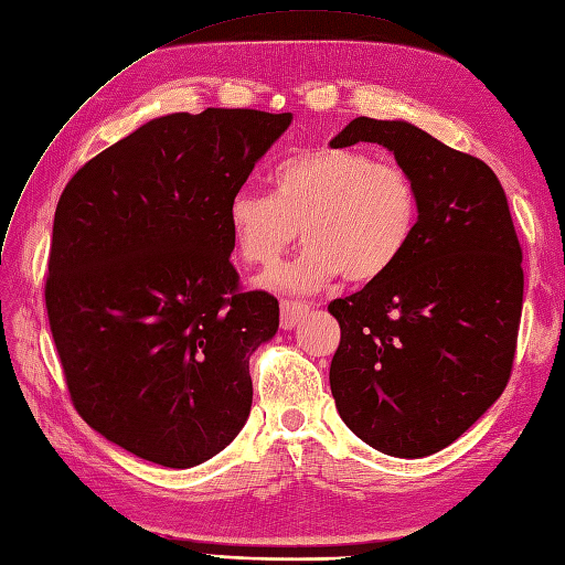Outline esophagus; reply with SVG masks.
Masks as SVG:
<instances>
[{
	"label": "esophagus",
	"mask_w": 565,
	"mask_h": 565,
	"mask_svg": "<svg viewBox=\"0 0 565 565\" xmlns=\"http://www.w3.org/2000/svg\"><path fill=\"white\" fill-rule=\"evenodd\" d=\"M280 311H282V320L280 326L285 330H292L299 320H303V316H309V303L303 301H292V299H282L280 301Z\"/></svg>",
	"instance_id": "34e87169"
}]
</instances>
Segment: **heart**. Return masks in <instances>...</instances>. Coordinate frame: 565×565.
Returning a JSON list of instances; mask_svg holds the SVG:
<instances>
[{
  "label": "heart",
  "instance_id": "obj_1",
  "mask_svg": "<svg viewBox=\"0 0 565 565\" xmlns=\"http://www.w3.org/2000/svg\"><path fill=\"white\" fill-rule=\"evenodd\" d=\"M270 188L237 190L225 221L242 262L258 268L276 266L301 227L307 249L270 276L287 292H313L340 273L349 282L377 280L418 231L416 180L369 151H303L276 166Z\"/></svg>",
  "mask_w": 565,
  "mask_h": 565
}]
</instances>
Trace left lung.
Here are the masks:
<instances>
[{
	"instance_id": "left-lung-1",
	"label": "left lung",
	"mask_w": 565,
	"mask_h": 565,
	"mask_svg": "<svg viewBox=\"0 0 565 565\" xmlns=\"http://www.w3.org/2000/svg\"><path fill=\"white\" fill-rule=\"evenodd\" d=\"M375 142L416 180L420 221L385 276L330 301V390L347 428L399 459L459 439L501 392L523 311V252L484 161L406 120L359 116L330 147Z\"/></svg>"
}]
</instances>
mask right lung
Masks as SVG:
<instances>
[{
    "label": "right lung",
    "mask_w": 565,
    "mask_h": 565,
    "mask_svg": "<svg viewBox=\"0 0 565 565\" xmlns=\"http://www.w3.org/2000/svg\"><path fill=\"white\" fill-rule=\"evenodd\" d=\"M289 124L254 109L154 118L56 204L44 301L73 406L145 461L200 466L249 418V356L280 307L239 292L225 209Z\"/></svg>",
    "instance_id": "add662e5"
}]
</instances>
